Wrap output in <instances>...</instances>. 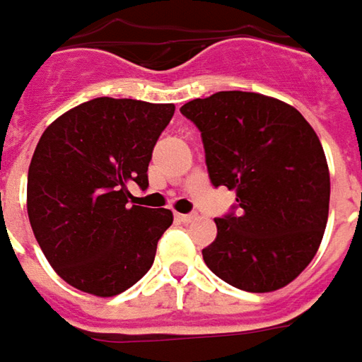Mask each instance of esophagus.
I'll list each match as a JSON object with an SVG mask.
<instances>
[{"label":"esophagus","mask_w":362,"mask_h":362,"mask_svg":"<svg viewBox=\"0 0 362 362\" xmlns=\"http://www.w3.org/2000/svg\"><path fill=\"white\" fill-rule=\"evenodd\" d=\"M176 218H178V220L184 223L194 222V220H196V216H194V214H176Z\"/></svg>","instance_id":"1"}]
</instances>
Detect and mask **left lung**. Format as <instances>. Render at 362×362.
<instances>
[{"mask_svg": "<svg viewBox=\"0 0 362 362\" xmlns=\"http://www.w3.org/2000/svg\"><path fill=\"white\" fill-rule=\"evenodd\" d=\"M180 112L200 129L212 184L235 192L240 208L214 220L206 265L252 293L291 284L315 257L329 218V166L313 127L284 100L243 90L194 98Z\"/></svg>", "mask_w": 362, "mask_h": 362, "instance_id": "8db88e82", "label": "left lung"}]
</instances>
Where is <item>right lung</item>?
Masks as SVG:
<instances>
[{
	"mask_svg": "<svg viewBox=\"0 0 362 362\" xmlns=\"http://www.w3.org/2000/svg\"><path fill=\"white\" fill-rule=\"evenodd\" d=\"M174 105L98 97L53 120L27 174V214L39 247L78 291L112 297L139 281L172 226L170 210L127 206L148 186V162Z\"/></svg>",
	"mask_w": 362,
	"mask_h": 362,
	"instance_id": "right-lung-1",
	"label": "right lung"
}]
</instances>
